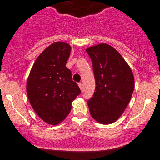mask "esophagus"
I'll return each mask as SVG.
<instances>
[{
	"instance_id": "34e87169",
	"label": "esophagus",
	"mask_w": 160,
	"mask_h": 160,
	"mask_svg": "<svg viewBox=\"0 0 160 160\" xmlns=\"http://www.w3.org/2000/svg\"><path fill=\"white\" fill-rule=\"evenodd\" d=\"M78 86H79V87H80V90H82V84L81 83V82H79Z\"/></svg>"
}]
</instances>
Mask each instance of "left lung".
<instances>
[{
    "instance_id": "1",
    "label": "left lung",
    "mask_w": 160,
    "mask_h": 160,
    "mask_svg": "<svg viewBox=\"0 0 160 160\" xmlns=\"http://www.w3.org/2000/svg\"><path fill=\"white\" fill-rule=\"evenodd\" d=\"M93 65L96 88L88 101L91 116L108 125L118 120L130 102L134 88L132 71L122 55L107 43L86 49Z\"/></svg>"
}]
</instances>
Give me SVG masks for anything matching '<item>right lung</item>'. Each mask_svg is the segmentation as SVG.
<instances>
[{"label":"right lung","instance_id":"obj_1","mask_svg":"<svg viewBox=\"0 0 160 160\" xmlns=\"http://www.w3.org/2000/svg\"><path fill=\"white\" fill-rule=\"evenodd\" d=\"M71 46L55 42L45 48L34 62L26 82L32 108L48 124L56 125L66 119L80 89L66 67Z\"/></svg>","mask_w":160,"mask_h":160}]
</instances>
